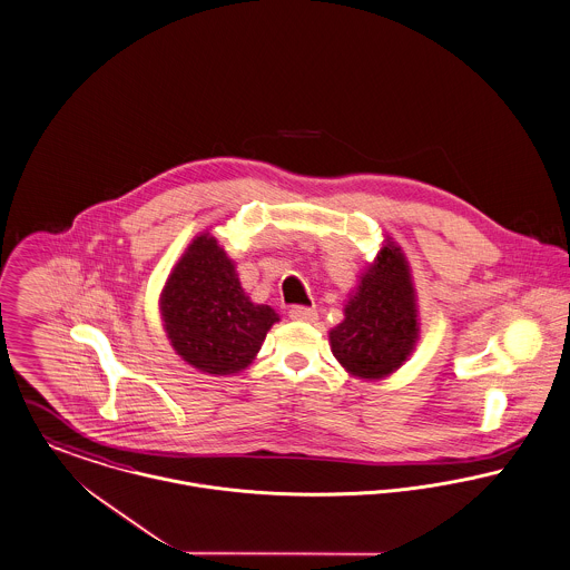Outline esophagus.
I'll use <instances>...</instances> for the list:
<instances>
[{
	"mask_svg": "<svg viewBox=\"0 0 570 570\" xmlns=\"http://www.w3.org/2000/svg\"><path fill=\"white\" fill-rule=\"evenodd\" d=\"M288 316H291L293 321H304V323H312V321H316V309H314V307L307 306H293L291 307V312H288Z\"/></svg>",
	"mask_w": 570,
	"mask_h": 570,
	"instance_id": "obj_1",
	"label": "esophagus"
}]
</instances>
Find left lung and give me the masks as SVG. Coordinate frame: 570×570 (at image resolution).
<instances>
[{
    "instance_id": "left-lung-1",
    "label": "left lung",
    "mask_w": 570,
    "mask_h": 570,
    "mask_svg": "<svg viewBox=\"0 0 570 570\" xmlns=\"http://www.w3.org/2000/svg\"><path fill=\"white\" fill-rule=\"evenodd\" d=\"M416 338L410 271L401 249L389 243L364 273L345 307V321L330 332L332 351L353 375L377 380L405 362Z\"/></svg>"
}]
</instances>
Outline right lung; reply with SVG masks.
I'll return each instance as SVG.
<instances>
[{
    "label": "right lung",
    "mask_w": 570,
    "mask_h": 570,
    "mask_svg": "<svg viewBox=\"0 0 570 570\" xmlns=\"http://www.w3.org/2000/svg\"><path fill=\"white\" fill-rule=\"evenodd\" d=\"M171 345L195 368L227 375L245 368L279 316L245 295L234 264L210 234L197 236L160 299Z\"/></svg>",
    "instance_id": "add662e5"
}]
</instances>
